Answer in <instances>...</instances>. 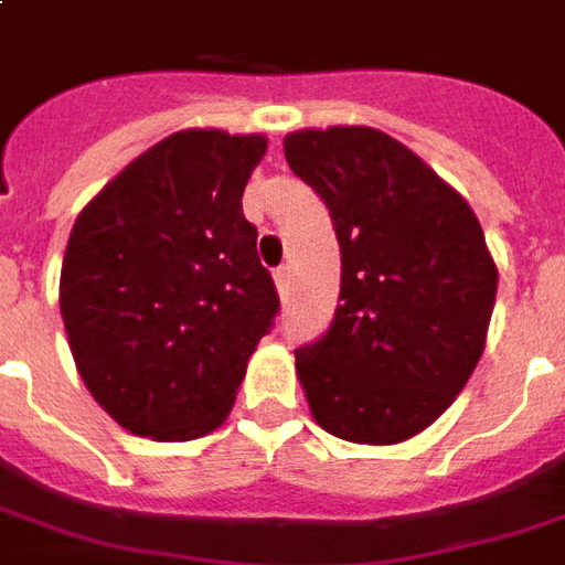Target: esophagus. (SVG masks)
I'll return each instance as SVG.
<instances>
[{
  "mask_svg": "<svg viewBox=\"0 0 565 565\" xmlns=\"http://www.w3.org/2000/svg\"><path fill=\"white\" fill-rule=\"evenodd\" d=\"M275 287H278V294L287 296V290H290V266H278L275 269Z\"/></svg>",
  "mask_w": 565,
  "mask_h": 565,
  "instance_id": "obj_1",
  "label": "esophagus"
}]
</instances>
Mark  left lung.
I'll return each instance as SVG.
<instances>
[{
  "mask_svg": "<svg viewBox=\"0 0 565 565\" xmlns=\"http://www.w3.org/2000/svg\"><path fill=\"white\" fill-rule=\"evenodd\" d=\"M284 154L341 245L335 320L296 350L308 407L341 440H411L446 413L484 350L497 266L479 218L377 128H305L284 137Z\"/></svg>",
  "mask_w": 565,
  "mask_h": 565,
  "instance_id": "left-lung-1",
  "label": "left lung"
}]
</instances>
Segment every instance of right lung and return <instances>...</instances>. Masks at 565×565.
<instances>
[{"mask_svg": "<svg viewBox=\"0 0 565 565\" xmlns=\"http://www.w3.org/2000/svg\"><path fill=\"white\" fill-rule=\"evenodd\" d=\"M263 154V134H170L74 221L60 278L71 356L92 398L137 437L215 431L278 315L242 215Z\"/></svg>", "mask_w": 565, "mask_h": 565, "instance_id": "obj_1", "label": "right lung"}]
</instances>
